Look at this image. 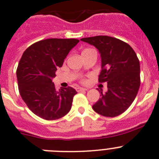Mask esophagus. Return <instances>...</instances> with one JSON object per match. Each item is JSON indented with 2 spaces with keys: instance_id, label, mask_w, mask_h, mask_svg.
Segmentation results:
<instances>
[{
  "instance_id": "esophagus-1",
  "label": "esophagus",
  "mask_w": 159,
  "mask_h": 159,
  "mask_svg": "<svg viewBox=\"0 0 159 159\" xmlns=\"http://www.w3.org/2000/svg\"><path fill=\"white\" fill-rule=\"evenodd\" d=\"M87 88H80V87H78V88H76V91H78V92H80V91H87Z\"/></svg>"
}]
</instances>
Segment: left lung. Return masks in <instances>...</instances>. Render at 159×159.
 <instances>
[{
	"mask_svg": "<svg viewBox=\"0 0 159 159\" xmlns=\"http://www.w3.org/2000/svg\"><path fill=\"white\" fill-rule=\"evenodd\" d=\"M81 40L98 49L101 58L98 80L107 83V91L103 93L101 90V98L93 110L108 117L121 114L132 104L140 86V66L136 52L126 43L108 36Z\"/></svg>",
	"mask_w": 159,
	"mask_h": 159,
	"instance_id": "left-lung-1",
	"label": "left lung"
}]
</instances>
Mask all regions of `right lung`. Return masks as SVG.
<instances>
[{
	"label": "right lung",
	"mask_w": 159,
	"mask_h": 159,
	"mask_svg": "<svg viewBox=\"0 0 159 159\" xmlns=\"http://www.w3.org/2000/svg\"><path fill=\"white\" fill-rule=\"evenodd\" d=\"M78 42L75 39H47L35 43L23 52L16 70L18 88L23 101L36 116L54 120L71 110L77 91L71 87L57 91L52 79Z\"/></svg>",
	"instance_id": "obj_1"
}]
</instances>
